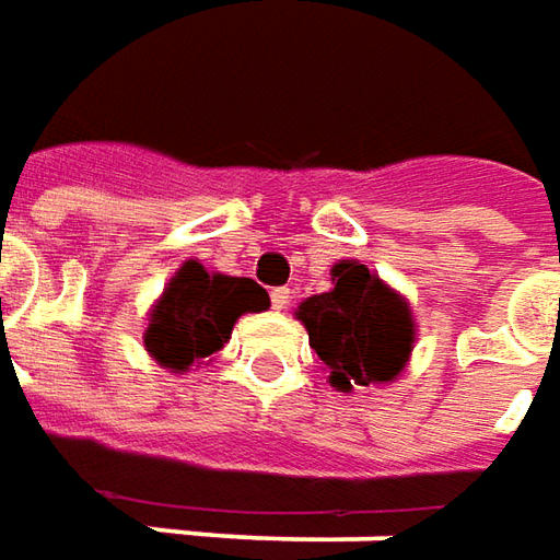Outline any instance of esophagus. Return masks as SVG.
Listing matches in <instances>:
<instances>
[{
  "instance_id": "34e87169",
  "label": "esophagus",
  "mask_w": 560,
  "mask_h": 560,
  "mask_svg": "<svg viewBox=\"0 0 560 560\" xmlns=\"http://www.w3.org/2000/svg\"><path fill=\"white\" fill-rule=\"evenodd\" d=\"M269 300H272V310L284 312L291 306V291H288V288H276V291L269 294Z\"/></svg>"
}]
</instances>
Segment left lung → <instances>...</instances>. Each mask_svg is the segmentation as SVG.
I'll list each match as a JSON object with an SVG mask.
<instances>
[{"label": "left lung", "instance_id": "left-lung-1", "mask_svg": "<svg viewBox=\"0 0 560 560\" xmlns=\"http://www.w3.org/2000/svg\"><path fill=\"white\" fill-rule=\"evenodd\" d=\"M330 284V291L306 296L294 312L328 371V383L346 395L395 383L417 343L408 296L359 260L334 264Z\"/></svg>", "mask_w": 560, "mask_h": 560}]
</instances>
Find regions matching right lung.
<instances>
[{"mask_svg":"<svg viewBox=\"0 0 560 560\" xmlns=\"http://www.w3.org/2000/svg\"><path fill=\"white\" fill-rule=\"evenodd\" d=\"M269 294L254 279L208 272L199 260H184L147 312L143 346L171 374L211 364L230 343L245 312H264Z\"/></svg>","mask_w":560,"mask_h":560,"instance_id":"add662e5","label":"right lung"}]
</instances>
